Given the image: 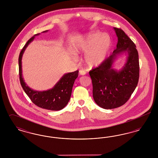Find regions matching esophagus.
<instances>
[{"label":"esophagus","instance_id":"esophagus-1","mask_svg":"<svg viewBox=\"0 0 158 158\" xmlns=\"http://www.w3.org/2000/svg\"><path fill=\"white\" fill-rule=\"evenodd\" d=\"M79 74L81 75H85L86 74V72L85 70H79Z\"/></svg>","mask_w":158,"mask_h":158}]
</instances>
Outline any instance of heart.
<instances>
[{"label":"heart","mask_w":158,"mask_h":158,"mask_svg":"<svg viewBox=\"0 0 158 158\" xmlns=\"http://www.w3.org/2000/svg\"><path fill=\"white\" fill-rule=\"evenodd\" d=\"M111 47L112 40L108 34L95 31L78 39L73 44V51L76 53H86L85 62L92 68L105 61Z\"/></svg>","instance_id":"1"}]
</instances>
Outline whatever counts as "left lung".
Here are the masks:
<instances>
[{"mask_svg": "<svg viewBox=\"0 0 158 158\" xmlns=\"http://www.w3.org/2000/svg\"><path fill=\"white\" fill-rule=\"evenodd\" d=\"M118 37L117 48L98 68L89 72L93 86V98L104 109L124 105L135 90L139 78V54L135 44L120 28H114ZM128 54L125 66L120 71L112 68L116 56Z\"/></svg>", "mask_w": 158, "mask_h": 158, "instance_id": "8db88e82", "label": "left lung"}]
</instances>
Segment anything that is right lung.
I'll list each match as a JSON object with an SVG mask.
<instances>
[{
    "label": "right lung",
    "mask_w": 158,
    "mask_h": 158,
    "mask_svg": "<svg viewBox=\"0 0 158 158\" xmlns=\"http://www.w3.org/2000/svg\"><path fill=\"white\" fill-rule=\"evenodd\" d=\"M47 31H43V32ZM39 34L40 33L31 38L24 45L19 54L18 61L20 83L23 89L35 105L51 111H59L63 109L68 104L70 99L75 81L78 76L79 71L76 70L73 72L64 74L51 89L45 91H37L29 88L24 82L23 77L22 57L27 46L33 41L35 36Z\"/></svg>",
    "instance_id": "1"
}]
</instances>
